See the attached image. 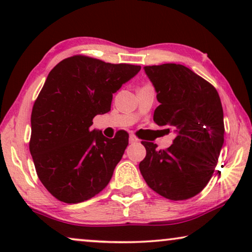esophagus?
<instances>
[{"mask_svg": "<svg viewBox=\"0 0 252 252\" xmlns=\"http://www.w3.org/2000/svg\"><path fill=\"white\" fill-rule=\"evenodd\" d=\"M137 141H139V139H137L135 135H133V134H130V135H129V142L130 143H135V142H137Z\"/></svg>", "mask_w": 252, "mask_h": 252, "instance_id": "obj_1", "label": "esophagus"}]
</instances>
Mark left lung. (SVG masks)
Masks as SVG:
<instances>
[{"instance_id":"1","label":"left lung","mask_w":252,"mask_h":252,"mask_svg":"<svg viewBox=\"0 0 252 252\" xmlns=\"http://www.w3.org/2000/svg\"><path fill=\"white\" fill-rule=\"evenodd\" d=\"M160 103L154 122L173 128L171 147L142 141L146 158L139 167L147 185L172 201H182L201 192L211 179L223 144V112L213 86L180 64L144 66Z\"/></svg>"}]
</instances>
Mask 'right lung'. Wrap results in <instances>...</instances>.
Segmentation results:
<instances>
[{
  "instance_id": "add662e5",
  "label": "right lung",
  "mask_w": 252,
  "mask_h": 252,
  "mask_svg": "<svg viewBox=\"0 0 252 252\" xmlns=\"http://www.w3.org/2000/svg\"><path fill=\"white\" fill-rule=\"evenodd\" d=\"M140 70L75 55L49 72L33 105L30 151L40 181L58 201H87L111 180L128 133L108 139L91 130L93 118L110 111L113 93Z\"/></svg>"
}]
</instances>
